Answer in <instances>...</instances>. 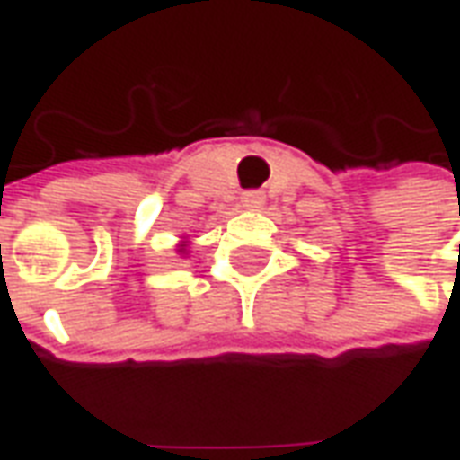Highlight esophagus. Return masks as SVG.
<instances>
[{
    "label": "esophagus",
    "instance_id": "esophagus-1",
    "mask_svg": "<svg viewBox=\"0 0 460 460\" xmlns=\"http://www.w3.org/2000/svg\"><path fill=\"white\" fill-rule=\"evenodd\" d=\"M263 191H243V197H241V207H246V209H261L263 207Z\"/></svg>",
    "mask_w": 460,
    "mask_h": 460
}]
</instances>
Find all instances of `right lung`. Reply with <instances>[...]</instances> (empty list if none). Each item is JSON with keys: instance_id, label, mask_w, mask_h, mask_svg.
<instances>
[{"instance_id": "obj_1", "label": "right lung", "mask_w": 460, "mask_h": 460, "mask_svg": "<svg viewBox=\"0 0 460 460\" xmlns=\"http://www.w3.org/2000/svg\"><path fill=\"white\" fill-rule=\"evenodd\" d=\"M187 246H190V241L187 239L180 241V243H177V253H180V256H184V253H187Z\"/></svg>"}]
</instances>
